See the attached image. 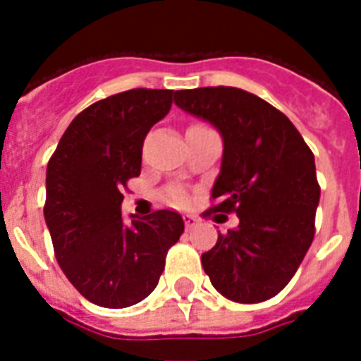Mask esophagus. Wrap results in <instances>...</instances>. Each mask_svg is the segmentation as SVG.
<instances>
[{
    "instance_id": "34e87169",
    "label": "esophagus",
    "mask_w": 361,
    "mask_h": 361,
    "mask_svg": "<svg viewBox=\"0 0 361 361\" xmlns=\"http://www.w3.org/2000/svg\"><path fill=\"white\" fill-rule=\"evenodd\" d=\"M183 223H185L187 231H191L192 226H195L198 223V219H197V217H192V215L187 214V215H183Z\"/></svg>"
}]
</instances>
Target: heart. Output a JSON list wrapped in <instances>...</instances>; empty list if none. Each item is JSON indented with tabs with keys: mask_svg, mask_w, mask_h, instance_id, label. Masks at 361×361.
<instances>
[{
	"mask_svg": "<svg viewBox=\"0 0 361 361\" xmlns=\"http://www.w3.org/2000/svg\"><path fill=\"white\" fill-rule=\"evenodd\" d=\"M170 200H172V202H183V195H181V192H170Z\"/></svg>",
	"mask_w": 361,
	"mask_h": 361,
	"instance_id": "obj_1",
	"label": "heart"
}]
</instances>
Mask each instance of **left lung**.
<instances>
[{"mask_svg": "<svg viewBox=\"0 0 361 361\" xmlns=\"http://www.w3.org/2000/svg\"><path fill=\"white\" fill-rule=\"evenodd\" d=\"M174 103L223 136L212 189L217 204L204 217L221 212L240 219L202 252L204 271L232 302L269 300L288 285L313 243L320 200L313 152L283 112L238 87L181 90Z\"/></svg>", "mask_w": 361, "mask_h": 361, "instance_id": "obj_1", "label": "left lung"}]
</instances>
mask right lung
<instances>
[{
  "label": "right lung",
  "instance_id": "right-lung-1",
  "mask_svg": "<svg viewBox=\"0 0 361 361\" xmlns=\"http://www.w3.org/2000/svg\"><path fill=\"white\" fill-rule=\"evenodd\" d=\"M172 99V90L136 87L97 101L71 121L48 161L44 221L54 252L76 290L101 307L149 296L185 228L170 209L121 217V191L140 174L144 138Z\"/></svg>",
  "mask_w": 361,
  "mask_h": 361
}]
</instances>
